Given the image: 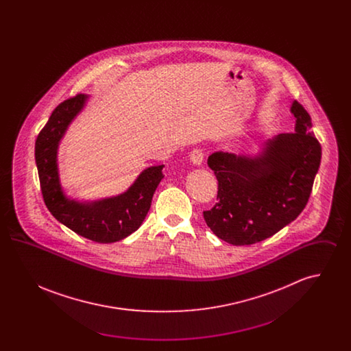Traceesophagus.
<instances>
[{"label":"esophagus","instance_id":"esophagus-1","mask_svg":"<svg viewBox=\"0 0 351 351\" xmlns=\"http://www.w3.org/2000/svg\"><path fill=\"white\" fill-rule=\"evenodd\" d=\"M189 159H191V162L193 165L200 166V165H202V162H204V151L201 150V149H193V150L191 151V154H189Z\"/></svg>","mask_w":351,"mask_h":351}]
</instances>
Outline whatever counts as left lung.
<instances>
[{
    "label": "left lung",
    "instance_id": "8db88e82",
    "mask_svg": "<svg viewBox=\"0 0 351 351\" xmlns=\"http://www.w3.org/2000/svg\"><path fill=\"white\" fill-rule=\"evenodd\" d=\"M295 133L279 134L256 156L217 151L208 158L218 182L217 202L204 219L222 241L261 242L296 219L309 200L321 163L312 119L293 101Z\"/></svg>",
    "mask_w": 351,
    "mask_h": 351
}]
</instances>
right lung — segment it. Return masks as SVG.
Wrapping results in <instances>:
<instances>
[{"label":"right lung","instance_id":"add662e5","mask_svg":"<svg viewBox=\"0 0 351 351\" xmlns=\"http://www.w3.org/2000/svg\"><path fill=\"white\" fill-rule=\"evenodd\" d=\"M88 96L76 95L60 102L35 141V163L40 191L51 215L72 232L99 243L117 242L134 233L150 210L155 189L165 178L163 167L146 168L122 195L95 201L69 200L59 183L56 154L71 121L85 105Z\"/></svg>","mask_w":351,"mask_h":351}]
</instances>
